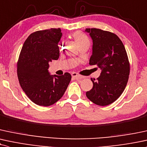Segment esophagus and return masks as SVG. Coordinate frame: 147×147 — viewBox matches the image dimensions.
<instances>
[{
  "label": "esophagus",
  "mask_w": 147,
  "mask_h": 147,
  "mask_svg": "<svg viewBox=\"0 0 147 147\" xmlns=\"http://www.w3.org/2000/svg\"><path fill=\"white\" fill-rule=\"evenodd\" d=\"M71 75H72V78H74V79H77V78H79V77H81V76L78 75L77 73H76V72H72V73L71 74Z\"/></svg>",
  "instance_id": "1"
}]
</instances>
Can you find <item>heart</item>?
<instances>
[{
  "instance_id": "obj_1",
  "label": "heart",
  "mask_w": 147,
  "mask_h": 147,
  "mask_svg": "<svg viewBox=\"0 0 147 147\" xmlns=\"http://www.w3.org/2000/svg\"><path fill=\"white\" fill-rule=\"evenodd\" d=\"M72 37L79 47L84 45H90L89 39L83 33L77 31V32L73 33Z\"/></svg>"
}]
</instances>
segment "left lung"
<instances>
[{
	"label": "left lung",
	"mask_w": 147,
	"mask_h": 147,
	"mask_svg": "<svg viewBox=\"0 0 147 147\" xmlns=\"http://www.w3.org/2000/svg\"><path fill=\"white\" fill-rule=\"evenodd\" d=\"M85 31L93 42L89 64L101 70L96 80L91 79L93 87L86 96L96 105H108L119 98L128 81L130 66L126 50L114 33L95 28Z\"/></svg>",
	"instance_id": "obj_1"
}]
</instances>
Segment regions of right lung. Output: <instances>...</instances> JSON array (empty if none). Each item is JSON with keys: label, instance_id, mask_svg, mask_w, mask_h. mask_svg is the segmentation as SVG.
<instances>
[{"label": "right lung", "instance_id": "1", "mask_svg": "<svg viewBox=\"0 0 147 147\" xmlns=\"http://www.w3.org/2000/svg\"><path fill=\"white\" fill-rule=\"evenodd\" d=\"M62 33L59 28L38 31L24 42L17 63L19 83L27 96L38 105H53L63 96L71 75H51L49 62L58 59Z\"/></svg>", "mask_w": 147, "mask_h": 147}]
</instances>
